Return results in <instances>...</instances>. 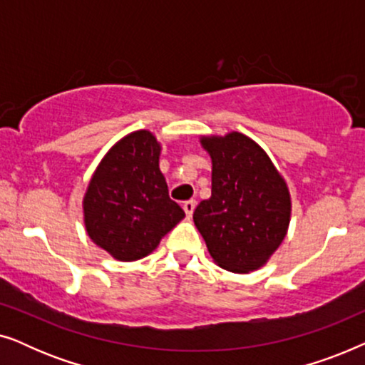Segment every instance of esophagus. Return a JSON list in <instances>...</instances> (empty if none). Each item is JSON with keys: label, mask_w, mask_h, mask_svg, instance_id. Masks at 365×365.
Masks as SVG:
<instances>
[{"label": "esophagus", "mask_w": 365, "mask_h": 365, "mask_svg": "<svg viewBox=\"0 0 365 365\" xmlns=\"http://www.w3.org/2000/svg\"><path fill=\"white\" fill-rule=\"evenodd\" d=\"M182 207H184V211H186V216L191 217L194 212V207H196V201H194V199H189V201L182 204Z\"/></svg>", "instance_id": "1"}]
</instances>
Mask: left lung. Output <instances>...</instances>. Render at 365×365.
I'll list each match as a JSON object with an SVG mask.
<instances>
[{"label": "left lung", "mask_w": 365, "mask_h": 365, "mask_svg": "<svg viewBox=\"0 0 365 365\" xmlns=\"http://www.w3.org/2000/svg\"><path fill=\"white\" fill-rule=\"evenodd\" d=\"M212 158L211 197L192 214L214 261L231 272L259 269L281 246L291 217L286 182L267 154L241 133L204 138Z\"/></svg>", "instance_id": "left-lung-1"}]
</instances>
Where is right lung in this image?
Wrapping results in <instances>:
<instances>
[{
	"instance_id": "obj_1",
	"label": "right lung",
	"mask_w": 365,
	"mask_h": 365,
	"mask_svg": "<svg viewBox=\"0 0 365 365\" xmlns=\"http://www.w3.org/2000/svg\"><path fill=\"white\" fill-rule=\"evenodd\" d=\"M159 151L149 131L123 138L104 156L84 196L89 237L119 261L148 256L186 216L169 197Z\"/></svg>"
}]
</instances>
